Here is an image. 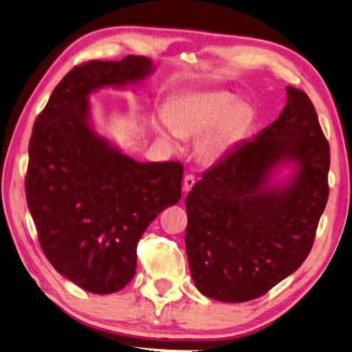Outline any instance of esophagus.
Returning a JSON list of instances; mask_svg holds the SVG:
<instances>
[{"label":"esophagus","instance_id":"esophagus-1","mask_svg":"<svg viewBox=\"0 0 352 352\" xmlns=\"http://www.w3.org/2000/svg\"><path fill=\"white\" fill-rule=\"evenodd\" d=\"M194 184H195L194 175H190V174L184 175V180H183V190H184V192H189V190L192 189Z\"/></svg>","mask_w":352,"mask_h":352}]
</instances>
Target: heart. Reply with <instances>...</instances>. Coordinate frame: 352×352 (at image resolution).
I'll return each mask as SVG.
<instances>
[{
  "mask_svg": "<svg viewBox=\"0 0 352 352\" xmlns=\"http://www.w3.org/2000/svg\"><path fill=\"white\" fill-rule=\"evenodd\" d=\"M249 106L228 91H203L180 95L168 113H160L154 129L164 142L177 148L180 137H197L208 131L197 144L204 163H214L239 142L251 121Z\"/></svg>",
  "mask_w": 352,
  "mask_h": 352,
  "instance_id": "1",
  "label": "heart"
}]
</instances>
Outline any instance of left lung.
<instances>
[{"instance_id":"obj_1","label":"left lung","mask_w":352,"mask_h":352,"mask_svg":"<svg viewBox=\"0 0 352 352\" xmlns=\"http://www.w3.org/2000/svg\"><path fill=\"white\" fill-rule=\"evenodd\" d=\"M283 168L290 174L279 177ZM329 144L308 95L286 86L278 118L234 146L186 197L188 263L203 296L261 297L296 272L328 201Z\"/></svg>"}]
</instances>
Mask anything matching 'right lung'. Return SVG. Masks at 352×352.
Listing matches in <instances>:
<instances>
[{
	"instance_id": "right-lung-1",
	"label": "right lung",
	"mask_w": 352,
	"mask_h": 352,
	"mask_svg": "<svg viewBox=\"0 0 352 352\" xmlns=\"http://www.w3.org/2000/svg\"><path fill=\"white\" fill-rule=\"evenodd\" d=\"M146 56L89 61L54 89L32 131L25 198L47 260L94 294L131 282L137 245L163 209L180 201L183 166L142 163L97 131L91 95L154 74Z\"/></svg>"
}]
</instances>
